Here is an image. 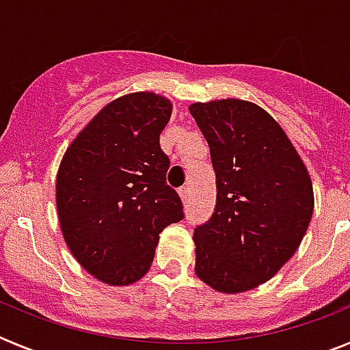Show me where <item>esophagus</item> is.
<instances>
[{
  "label": "esophagus",
  "instance_id": "34e87169",
  "mask_svg": "<svg viewBox=\"0 0 350 350\" xmlns=\"http://www.w3.org/2000/svg\"><path fill=\"white\" fill-rule=\"evenodd\" d=\"M178 194H180V198L183 200V202H189V198H191V187L189 185L181 187L180 191H178Z\"/></svg>",
  "mask_w": 350,
  "mask_h": 350
}]
</instances>
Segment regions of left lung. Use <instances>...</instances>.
<instances>
[{
	"label": "left lung",
	"instance_id": "1",
	"mask_svg": "<svg viewBox=\"0 0 350 350\" xmlns=\"http://www.w3.org/2000/svg\"><path fill=\"white\" fill-rule=\"evenodd\" d=\"M189 111L218 187L213 218L194 229V272L218 293H247L298 250L314 211L309 170L282 125L252 101H196Z\"/></svg>",
	"mask_w": 350,
	"mask_h": 350
}]
</instances>
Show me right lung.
<instances>
[{"mask_svg": "<svg viewBox=\"0 0 350 350\" xmlns=\"http://www.w3.org/2000/svg\"><path fill=\"white\" fill-rule=\"evenodd\" d=\"M170 114V100L156 92L120 96L78 132L57 169L63 239L85 271L112 287L139 282L159 232L183 219L159 147Z\"/></svg>", "mask_w": 350, "mask_h": 350, "instance_id": "obj_1", "label": "right lung"}]
</instances>
